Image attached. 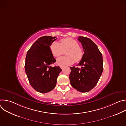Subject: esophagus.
I'll use <instances>...</instances> for the list:
<instances>
[{
  "instance_id": "obj_1",
  "label": "esophagus",
  "mask_w": 126,
  "mask_h": 126,
  "mask_svg": "<svg viewBox=\"0 0 126 126\" xmlns=\"http://www.w3.org/2000/svg\"><path fill=\"white\" fill-rule=\"evenodd\" d=\"M60 68H61V69H62L63 68V67H64V66H60Z\"/></svg>"
}]
</instances>
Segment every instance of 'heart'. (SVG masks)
Masks as SVG:
<instances>
[{
  "label": "heart",
  "mask_w": 126,
  "mask_h": 126,
  "mask_svg": "<svg viewBox=\"0 0 126 126\" xmlns=\"http://www.w3.org/2000/svg\"><path fill=\"white\" fill-rule=\"evenodd\" d=\"M78 42L75 39L68 38L62 39L60 43L54 42L50 46L53 55L58 57L64 54L66 56L61 57L57 59V64L59 66L70 65L74 62L80 61L84 56V50L79 46Z\"/></svg>",
  "instance_id": "obj_1"
}]
</instances>
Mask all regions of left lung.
<instances>
[{"label": "left lung", "mask_w": 126, "mask_h": 126, "mask_svg": "<svg viewBox=\"0 0 126 126\" xmlns=\"http://www.w3.org/2000/svg\"><path fill=\"white\" fill-rule=\"evenodd\" d=\"M78 40L84 49V56L78 65L70 67L71 86L81 92H87L97 85L103 70L102 55L96 44L87 37L79 36Z\"/></svg>", "instance_id": "obj_1"}]
</instances>
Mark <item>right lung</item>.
<instances>
[{
  "label": "right lung",
  "instance_id": "obj_1",
  "mask_svg": "<svg viewBox=\"0 0 126 126\" xmlns=\"http://www.w3.org/2000/svg\"><path fill=\"white\" fill-rule=\"evenodd\" d=\"M56 37L45 36L36 41L27 51L25 70L31 86L36 91L46 93L55 88L62 71L59 66L52 67L56 62L50 49Z\"/></svg>",
  "mask_w": 126,
  "mask_h": 126
}]
</instances>
